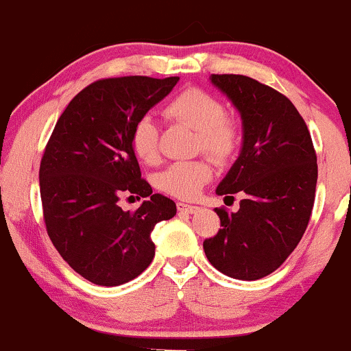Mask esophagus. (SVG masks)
Masks as SVG:
<instances>
[{"label":"esophagus","instance_id":"1","mask_svg":"<svg viewBox=\"0 0 351 351\" xmlns=\"http://www.w3.org/2000/svg\"><path fill=\"white\" fill-rule=\"evenodd\" d=\"M176 208H178L180 213H189V215H193V213L198 211V206H193V204H186V203H178L176 204Z\"/></svg>","mask_w":351,"mask_h":351}]
</instances>
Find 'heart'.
Segmentation results:
<instances>
[{"mask_svg":"<svg viewBox=\"0 0 351 351\" xmlns=\"http://www.w3.org/2000/svg\"><path fill=\"white\" fill-rule=\"evenodd\" d=\"M165 114L176 122L198 132V148L209 153L217 162L229 158L239 142V130L234 120L224 115L219 99L203 88L191 87L180 92L165 107ZM132 150L145 163L158 158V130L152 117L136 120L130 135ZM213 178V167L206 160L173 163L160 173L156 186L167 195L181 199H193Z\"/></svg>","mask_w":351,"mask_h":351,"instance_id":"1","label":"heart"}]
</instances>
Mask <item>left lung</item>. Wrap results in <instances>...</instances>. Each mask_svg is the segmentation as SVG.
Masks as SVG:
<instances>
[{"label":"left lung","instance_id":"1","mask_svg":"<svg viewBox=\"0 0 351 351\" xmlns=\"http://www.w3.org/2000/svg\"><path fill=\"white\" fill-rule=\"evenodd\" d=\"M211 84L239 112L243 143L216 195L241 193L239 209H215L221 229L203 243L208 261L232 279L257 280L280 267L312 215L317 155L297 108L251 77L213 74Z\"/></svg>","mask_w":351,"mask_h":351}]
</instances>
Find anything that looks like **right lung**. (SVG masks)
<instances>
[{"mask_svg": "<svg viewBox=\"0 0 351 351\" xmlns=\"http://www.w3.org/2000/svg\"><path fill=\"white\" fill-rule=\"evenodd\" d=\"M178 80H97L71 100L47 142L39 168L47 234L92 284L115 287L138 277L155 256V224L176 215V204L153 195L142 178L130 135ZM123 194L147 201L135 213L123 212L118 204Z\"/></svg>", "mask_w": 351, "mask_h": 351, "instance_id": "right-lung-1", "label": "right lung"}]
</instances>
